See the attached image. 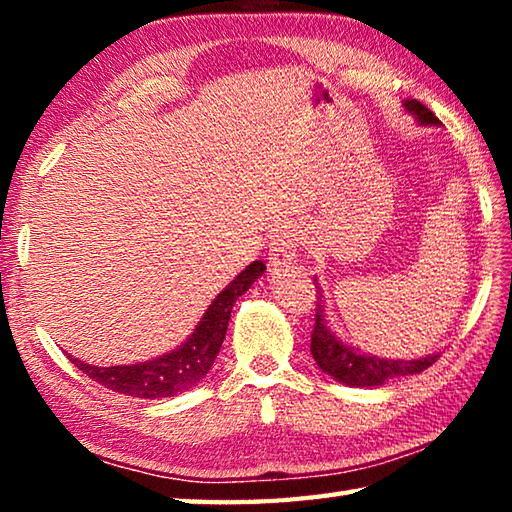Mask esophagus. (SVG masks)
<instances>
[{"instance_id": "obj_1", "label": "esophagus", "mask_w": 512, "mask_h": 512, "mask_svg": "<svg viewBox=\"0 0 512 512\" xmlns=\"http://www.w3.org/2000/svg\"><path fill=\"white\" fill-rule=\"evenodd\" d=\"M298 232L293 230H280L271 244V257H268V264L273 266V271H280V268H287L298 257Z\"/></svg>"}]
</instances>
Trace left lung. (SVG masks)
Returning a JSON list of instances; mask_svg holds the SVG:
<instances>
[{"label":"left lung","instance_id":"8db88e82","mask_svg":"<svg viewBox=\"0 0 512 512\" xmlns=\"http://www.w3.org/2000/svg\"><path fill=\"white\" fill-rule=\"evenodd\" d=\"M402 106L420 126H440L438 117L433 115L427 106H422L420 101L404 99ZM314 282L318 284V277H314ZM318 293L320 296L316 302V325L314 332H311L309 350L311 357L316 361V366L323 370L325 375L339 381V384L352 388H379L391 379L418 375V372L427 370L431 363L438 361L440 352H431L427 357L418 359H388L372 352H363L359 348H354V345L345 343L341 336H336L334 329L329 327L325 296L320 284Z\"/></svg>","mask_w":512,"mask_h":512}]
</instances>
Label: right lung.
Returning a JSON list of instances; mask_svg holds the SVG:
<instances>
[{"mask_svg": "<svg viewBox=\"0 0 512 512\" xmlns=\"http://www.w3.org/2000/svg\"><path fill=\"white\" fill-rule=\"evenodd\" d=\"M266 264L253 262L241 271L219 296H216L205 314L198 320L194 332L176 348L160 354V357L131 363V366H92L69 354V361L83 370L97 384L117 391L121 395L140 397V400H162V397H176L189 391L198 381L207 377L212 370L214 359L219 357L221 345L228 332V320L232 307L239 296L253 287L264 275Z\"/></svg>", "mask_w": 512, "mask_h": 512, "instance_id": "obj_1", "label": "right lung"}]
</instances>
